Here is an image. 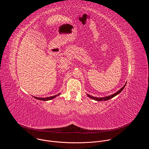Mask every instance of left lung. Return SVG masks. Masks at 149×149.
Instances as JSON below:
<instances>
[{
  "instance_id": "obj_1",
  "label": "left lung",
  "mask_w": 149,
  "mask_h": 149,
  "mask_svg": "<svg viewBox=\"0 0 149 149\" xmlns=\"http://www.w3.org/2000/svg\"><path fill=\"white\" fill-rule=\"evenodd\" d=\"M124 87H125V86H124L122 88H121L119 91H117V93H116L115 94H112V95H109V96H107V97L98 98V97H94L91 96V95H90L89 94H87V96H88V97H90L91 98H92V99L94 100H96V101H107V100H109V99H111V98H113L114 97L116 96V95H118L119 93H120L122 91V90L124 89Z\"/></svg>"
}]
</instances>
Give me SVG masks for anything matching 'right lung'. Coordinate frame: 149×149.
Listing matches in <instances>:
<instances>
[{"label": "right lung", "instance_id": "obj_1", "mask_svg": "<svg viewBox=\"0 0 149 149\" xmlns=\"http://www.w3.org/2000/svg\"><path fill=\"white\" fill-rule=\"evenodd\" d=\"M61 93H59L58 95H54V96H51V97H46V98H40V97H33L34 98L38 99V100H42V101H48V100H51L54 98H55L56 97L58 96L59 95H60Z\"/></svg>", "mask_w": 149, "mask_h": 149}]
</instances>
